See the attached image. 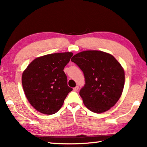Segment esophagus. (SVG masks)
Wrapping results in <instances>:
<instances>
[{
	"label": "esophagus",
	"mask_w": 147,
	"mask_h": 147,
	"mask_svg": "<svg viewBox=\"0 0 147 147\" xmlns=\"http://www.w3.org/2000/svg\"><path fill=\"white\" fill-rule=\"evenodd\" d=\"M78 89H79V88H78V86H76L75 88H73V90L74 91H78Z\"/></svg>",
	"instance_id": "esophagus-1"
}]
</instances>
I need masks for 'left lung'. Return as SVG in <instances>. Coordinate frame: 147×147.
Wrapping results in <instances>:
<instances>
[{
    "label": "left lung",
    "mask_w": 147,
    "mask_h": 147,
    "mask_svg": "<svg viewBox=\"0 0 147 147\" xmlns=\"http://www.w3.org/2000/svg\"><path fill=\"white\" fill-rule=\"evenodd\" d=\"M71 61L83 71L86 84L80 91L84 105L92 112L102 113L117 102L124 86V70L111 54L100 51H85Z\"/></svg>",
    "instance_id": "obj_1"
}]
</instances>
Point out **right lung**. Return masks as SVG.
I'll list each match as a JSON object with an SVG mask.
<instances>
[{"instance_id": "add662e5", "label": "right lung", "mask_w": 147, "mask_h": 147, "mask_svg": "<svg viewBox=\"0 0 147 147\" xmlns=\"http://www.w3.org/2000/svg\"><path fill=\"white\" fill-rule=\"evenodd\" d=\"M73 53L47 54L34 59L22 74V84L26 98L34 109L52 115L59 110L73 89L67 86L63 69Z\"/></svg>"}]
</instances>
